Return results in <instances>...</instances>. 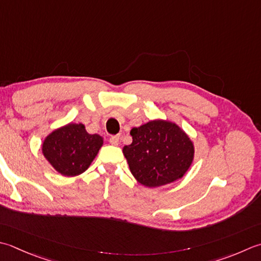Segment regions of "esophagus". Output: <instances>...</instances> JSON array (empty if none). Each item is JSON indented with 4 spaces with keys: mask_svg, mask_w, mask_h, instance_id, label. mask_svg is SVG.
Returning <instances> with one entry per match:
<instances>
[{
    "mask_svg": "<svg viewBox=\"0 0 261 261\" xmlns=\"http://www.w3.org/2000/svg\"><path fill=\"white\" fill-rule=\"evenodd\" d=\"M119 141H120V136L116 135V136H111L110 138V142L113 146H117L119 145Z\"/></svg>",
    "mask_w": 261,
    "mask_h": 261,
    "instance_id": "1",
    "label": "esophagus"
}]
</instances>
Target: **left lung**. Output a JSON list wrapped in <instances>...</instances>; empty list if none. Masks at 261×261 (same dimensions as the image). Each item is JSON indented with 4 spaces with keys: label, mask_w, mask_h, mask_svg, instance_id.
<instances>
[{
    "label": "left lung",
    "mask_w": 261,
    "mask_h": 261,
    "mask_svg": "<svg viewBox=\"0 0 261 261\" xmlns=\"http://www.w3.org/2000/svg\"><path fill=\"white\" fill-rule=\"evenodd\" d=\"M132 144L123 147L132 175L142 186L156 188L181 178L190 168L195 146L177 124L154 120L131 129Z\"/></svg>",
    "instance_id": "8db88e82"
}]
</instances>
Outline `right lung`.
Listing matches in <instances>:
<instances>
[{"instance_id":"obj_1","label":"right lung","mask_w":261,"mask_h":261,"mask_svg":"<svg viewBox=\"0 0 261 261\" xmlns=\"http://www.w3.org/2000/svg\"><path fill=\"white\" fill-rule=\"evenodd\" d=\"M103 142L99 135L88 134L84 124L69 123L45 138L42 151L60 174L76 176L90 166Z\"/></svg>"}]
</instances>
